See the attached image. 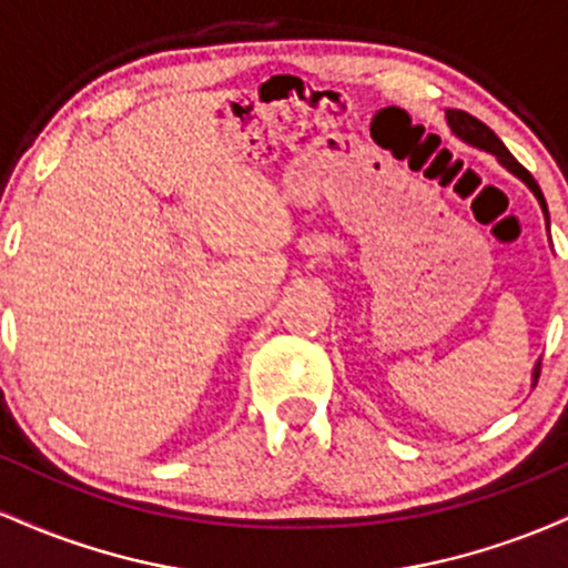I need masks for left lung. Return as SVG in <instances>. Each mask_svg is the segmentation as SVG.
Returning a JSON list of instances; mask_svg holds the SVG:
<instances>
[{"label":"left lung","mask_w":568,"mask_h":568,"mask_svg":"<svg viewBox=\"0 0 568 568\" xmlns=\"http://www.w3.org/2000/svg\"><path fill=\"white\" fill-rule=\"evenodd\" d=\"M446 122H448V128H452V133L456 135V139L470 143V146H475V149H484V152H488V154H494L501 168H507V171H510L515 179H520L526 186L531 189V194L537 197L539 207H542V213H545L547 232H550V213H547V202H545L542 189H539L537 181H534V175L526 171V168L520 165V162L515 160L510 152H507L505 143L497 139V133H494V130L488 125H484L480 120H475L473 114L459 112V109H446ZM537 379H539V363L531 371V387L537 384Z\"/></svg>","instance_id":"left-lung-1"}]
</instances>
